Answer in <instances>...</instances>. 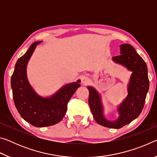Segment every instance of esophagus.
<instances>
[{"mask_svg":"<svg viewBox=\"0 0 157 157\" xmlns=\"http://www.w3.org/2000/svg\"><path fill=\"white\" fill-rule=\"evenodd\" d=\"M82 83L84 85H87L89 82V78L87 76H83L82 78Z\"/></svg>","mask_w":157,"mask_h":157,"instance_id":"34e87169","label":"esophagus"}]
</instances>
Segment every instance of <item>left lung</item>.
<instances>
[{"label": "left lung", "instance_id": "1", "mask_svg": "<svg viewBox=\"0 0 157 157\" xmlns=\"http://www.w3.org/2000/svg\"><path fill=\"white\" fill-rule=\"evenodd\" d=\"M120 48L121 55L113 57V59L125 66L133 73L129 84L128 95L118 109L120 117L118 120L113 122L106 120L102 114L99 94L93 87L88 86L89 104L95 121L100 125L113 129L121 128L140 115L150 85L147 65L134 47L124 44L121 45Z\"/></svg>", "mask_w": 157, "mask_h": 157}]
</instances>
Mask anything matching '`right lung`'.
Returning a JSON list of instances; mask_svg holds the SVG:
<instances>
[{
    "mask_svg": "<svg viewBox=\"0 0 157 157\" xmlns=\"http://www.w3.org/2000/svg\"><path fill=\"white\" fill-rule=\"evenodd\" d=\"M41 43L34 42L17 60L11 78L16 108L25 121L37 127L53 125L62 121L68 101L80 86V81L67 84L50 98H41L35 94L28 83L26 66L36 46Z\"/></svg>",
    "mask_w": 157,
    "mask_h": 157,
    "instance_id": "add662e5",
    "label": "right lung"
}]
</instances>
